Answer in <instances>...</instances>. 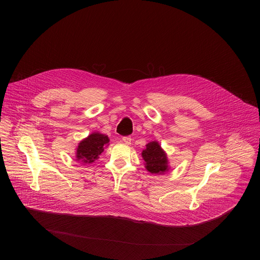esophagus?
Wrapping results in <instances>:
<instances>
[{"label": "esophagus", "mask_w": 260, "mask_h": 260, "mask_svg": "<svg viewBox=\"0 0 260 260\" xmlns=\"http://www.w3.org/2000/svg\"><path fill=\"white\" fill-rule=\"evenodd\" d=\"M122 141H123L125 144L129 145L131 142H132V138H131V137H123V138H122Z\"/></svg>", "instance_id": "1"}]
</instances>
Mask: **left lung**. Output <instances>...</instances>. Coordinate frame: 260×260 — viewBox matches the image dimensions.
<instances>
[{"label": "left lung", "mask_w": 260, "mask_h": 260, "mask_svg": "<svg viewBox=\"0 0 260 260\" xmlns=\"http://www.w3.org/2000/svg\"><path fill=\"white\" fill-rule=\"evenodd\" d=\"M145 169L154 175H164L170 170V161L166 151L157 141H152L146 145L142 151Z\"/></svg>", "instance_id": "left-lung-1"}]
</instances>
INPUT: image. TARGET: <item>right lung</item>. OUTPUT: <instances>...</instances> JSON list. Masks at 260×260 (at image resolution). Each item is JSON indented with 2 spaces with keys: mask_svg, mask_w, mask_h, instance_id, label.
<instances>
[{
  "mask_svg": "<svg viewBox=\"0 0 260 260\" xmlns=\"http://www.w3.org/2000/svg\"><path fill=\"white\" fill-rule=\"evenodd\" d=\"M110 139L100 132H93L85 139L81 140L76 147V160L82 165H89L95 161L106 147L109 146Z\"/></svg>",
  "mask_w": 260,
  "mask_h": 260,
  "instance_id": "1",
  "label": "right lung"
}]
</instances>
